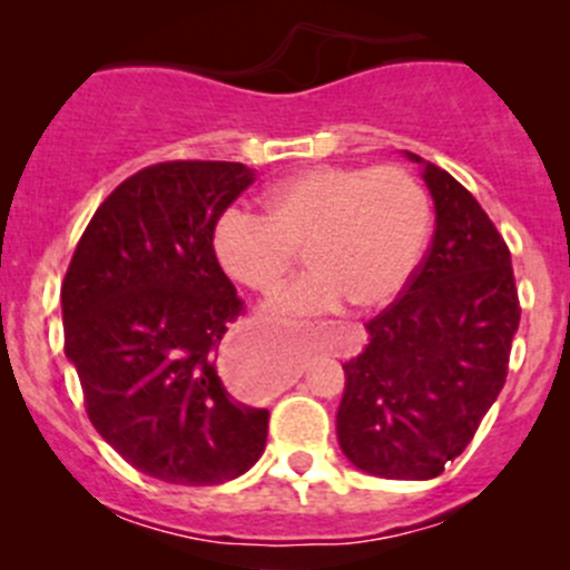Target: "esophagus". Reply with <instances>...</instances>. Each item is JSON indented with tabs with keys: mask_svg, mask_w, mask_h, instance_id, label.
<instances>
[{
	"mask_svg": "<svg viewBox=\"0 0 570 570\" xmlns=\"http://www.w3.org/2000/svg\"><path fill=\"white\" fill-rule=\"evenodd\" d=\"M253 361H256V350L245 338H234L223 347L220 353V375L234 392L239 394H258L262 392V383H258L256 370H253Z\"/></svg>",
	"mask_w": 570,
	"mask_h": 570,
	"instance_id": "34e87169",
	"label": "esophagus"
}]
</instances>
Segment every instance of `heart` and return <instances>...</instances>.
<instances>
[{"label":"heart","instance_id":"b5f03b06","mask_svg":"<svg viewBox=\"0 0 570 570\" xmlns=\"http://www.w3.org/2000/svg\"><path fill=\"white\" fill-rule=\"evenodd\" d=\"M433 228L428 189L400 165H312L267 189V212L232 204L212 234L223 269L269 292L301 250L306 275L267 301L273 317L389 306L416 275Z\"/></svg>","mask_w":570,"mask_h":570}]
</instances>
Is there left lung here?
Returning a JSON list of instances; mask_svg holds the SVG:
<instances>
[{
	"instance_id": "1",
	"label": "left lung",
	"mask_w": 570,
	"mask_h": 570,
	"mask_svg": "<svg viewBox=\"0 0 570 570\" xmlns=\"http://www.w3.org/2000/svg\"><path fill=\"white\" fill-rule=\"evenodd\" d=\"M435 200L433 245L411 284L375 320L370 344L344 364L336 430L361 471L430 480L474 439L508 381L521 306L510 248L474 195L424 163Z\"/></svg>"
}]
</instances>
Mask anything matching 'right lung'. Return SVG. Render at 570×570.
<instances>
[{
    "instance_id": "obj_1",
    "label": "right lung",
    "mask_w": 570,
    "mask_h": 570,
    "mask_svg": "<svg viewBox=\"0 0 570 570\" xmlns=\"http://www.w3.org/2000/svg\"><path fill=\"white\" fill-rule=\"evenodd\" d=\"M253 176L215 159L137 170L90 217L62 278L88 419L126 463L174 485L234 480L267 444L269 411L234 400L215 364L245 303L212 234Z\"/></svg>"
}]
</instances>
